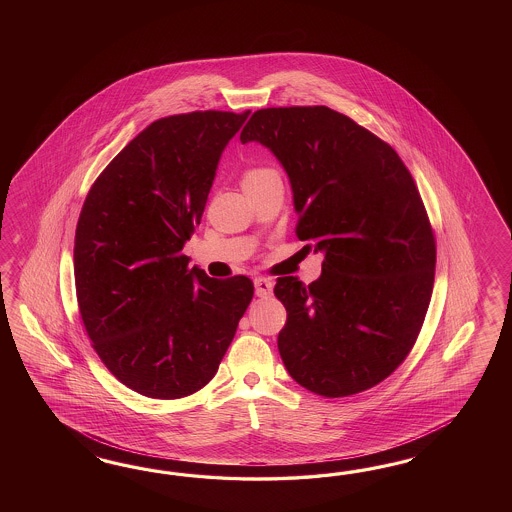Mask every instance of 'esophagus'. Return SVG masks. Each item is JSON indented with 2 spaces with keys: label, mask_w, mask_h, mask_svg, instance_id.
Listing matches in <instances>:
<instances>
[{
  "label": "esophagus",
  "mask_w": 512,
  "mask_h": 512,
  "mask_svg": "<svg viewBox=\"0 0 512 512\" xmlns=\"http://www.w3.org/2000/svg\"><path fill=\"white\" fill-rule=\"evenodd\" d=\"M255 295L266 298V296L272 295V289H274V283L270 279L266 278H255Z\"/></svg>",
  "instance_id": "34e87169"
}]
</instances>
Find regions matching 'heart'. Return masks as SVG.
I'll return each instance as SVG.
<instances>
[{
	"label": "heart",
	"instance_id": "1",
	"mask_svg": "<svg viewBox=\"0 0 512 512\" xmlns=\"http://www.w3.org/2000/svg\"><path fill=\"white\" fill-rule=\"evenodd\" d=\"M274 176H278V172L274 171V169H268V167H253V169H248V171L244 172V176H242V186H244V189H246V187L257 186V184H263V182L274 178Z\"/></svg>",
	"mask_w": 512,
	"mask_h": 512
}]
</instances>
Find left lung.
<instances>
[{"mask_svg":"<svg viewBox=\"0 0 512 512\" xmlns=\"http://www.w3.org/2000/svg\"><path fill=\"white\" fill-rule=\"evenodd\" d=\"M259 142L287 172L304 248L323 253L306 287L279 278L278 349L298 385L326 398L387 379L419 336L432 298L435 240L411 172L387 142L328 107L253 112Z\"/></svg>","mask_w":512,"mask_h":512,"instance_id":"obj_1","label":"left lung"}]
</instances>
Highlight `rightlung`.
Segmentation results:
<instances>
[{
  "mask_svg": "<svg viewBox=\"0 0 512 512\" xmlns=\"http://www.w3.org/2000/svg\"><path fill=\"white\" fill-rule=\"evenodd\" d=\"M249 112L161 118L95 180L75 234L82 323L125 387L184 398L216 375L253 298L246 276L208 278L182 249L201 223L217 163Z\"/></svg>",
  "mask_w": 512,
  "mask_h": 512,
  "instance_id": "right-lung-1",
  "label": "right lung"
}]
</instances>
